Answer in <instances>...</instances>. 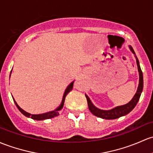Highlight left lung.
Wrapping results in <instances>:
<instances>
[{
    "mask_svg": "<svg viewBox=\"0 0 153 153\" xmlns=\"http://www.w3.org/2000/svg\"><path fill=\"white\" fill-rule=\"evenodd\" d=\"M130 50L133 54H134L135 57L136 59V64H137L138 67V71H139V86H138L137 91H136V94H134L133 97L132 98L131 100L129 102H128L127 104L123 105H119L116 106V107L113 108L111 109H109V110H102V109H100L96 107L94 104L92 103V102L91 101L90 98L88 97V95L86 94H85L86 100H87V103L88 106H89V109L90 111L92 113V114H94L96 117H100V118L102 119H105V120H115V119L120 118V117L125 116L128 114H129L130 112L133 110L135 108V106L136 105L137 102H139V100L140 98L141 94L143 90V85H144V81H143V73L141 72L140 64H139V62L138 58L136 57V53H135L134 51H133V48L131 46H129Z\"/></svg>",
    "mask_w": 153,
    "mask_h": 153,
    "instance_id": "obj_1",
    "label": "left lung"
}]
</instances>
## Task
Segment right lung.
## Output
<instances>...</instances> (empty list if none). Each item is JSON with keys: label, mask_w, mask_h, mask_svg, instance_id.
Here are the masks:
<instances>
[{"label": "right lung", "mask_w": 153, "mask_h": 153, "mask_svg": "<svg viewBox=\"0 0 153 153\" xmlns=\"http://www.w3.org/2000/svg\"><path fill=\"white\" fill-rule=\"evenodd\" d=\"M11 74H12V71H11V72H10V76H11ZM74 81H75L71 82V83H70V84L67 86V87L66 88L65 91H64V93L63 94V97H62V102H61L60 105L58 106L56 109H54L53 111H51L46 112V113L39 114H31L28 113V112H26L25 111H24L23 109H22L20 106L17 105V102L15 101V100H14V97H12L13 100H14V103H15V105H16V106H17V108L19 109V111H20L21 112V113L24 116L28 117V118H31V119H33V120H48V119L53 118V117H56V116L59 115V111H60L63 108V106L64 104V100H65V97H66V96L67 95V94H68V93L72 89Z\"/></svg>", "instance_id": "add662e5"}]
</instances>
